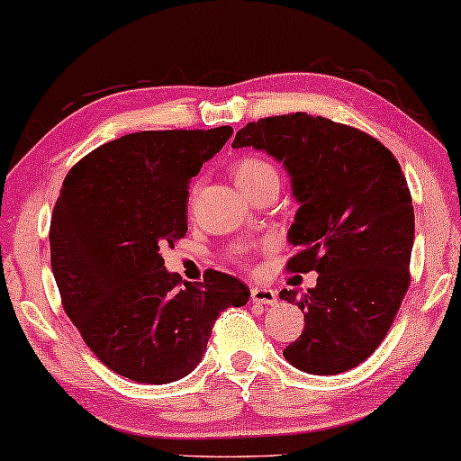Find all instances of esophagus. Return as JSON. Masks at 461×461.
<instances>
[{
  "mask_svg": "<svg viewBox=\"0 0 461 461\" xmlns=\"http://www.w3.org/2000/svg\"><path fill=\"white\" fill-rule=\"evenodd\" d=\"M251 300H254L256 304L273 306L276 302V292H275V289H270V287L256 285V287H251Z\"/></svg>",
  "mask_w": 461,
  "mask_h": 461,
  "instance_id": "obj_1",
  "label": "esophagus"
}]
</instances>
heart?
<instances>
[{"label":"heart","instance_id":"1","mask_svg":"<svg viewBox=\"0 0 461 461\" xmlns=\"http://www.w3.org/2000/svg\"><path fill=\"white\" fill-rule=\"evenodd\" d=\"M235 180L241 191H249L267 180H279L276 178L275 167L268 161L260 159V157H241L232 167Z\"/></svg>","mask_w":461,"mask_h":461}]
</instances>
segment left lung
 <instances>
[{"mask_svg":"<svg viewBox=\"0 0 461 461\" xmlns=\"http://www.w3.org/2000/svg\"><path fill=\"white\" fill-rule=\"evenodd\" d=\"M241 147L283 163L300 203L287 270L319 273L300 300L279 294L304 312L283 357L312 375L357 367L386 338L409 287L415 218L399 161L365 131L306 113L248 123L232 142Z\"/></svg>","mask_w":461,"mask_h":461,"instance_id":"1","label":"left lung"}]
</instances>
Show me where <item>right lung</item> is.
<instances>
[{"label":"right lung","mask_w":461,"mask_h":461,"mask_svg":"<svg viewBox=\"0 0 461 461\" xmlns=\"http://www.w3.org/2000/svg\"><path fill=\"white\" fill-rule=\"evenodd\" d=\"M232 136L213 130L136 131L86 155L62 182L50 224L52 273L84 342L115 374L169 384L201 363L218 314L249 289L207 270L185 283L161 249L186 235L191 178Z\"/></svg>","instance_id":"1"}]
</instances>
